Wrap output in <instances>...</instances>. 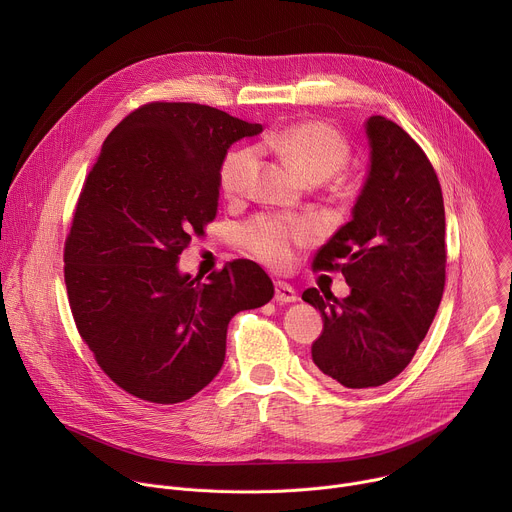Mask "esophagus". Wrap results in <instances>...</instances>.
Returning a JSON list of instances; mask_svg holds the SVG:
<instances>
[{
  "label": "esophagus",
  "instance_id": "esophagus-1",
  "mask_svg": "<svg viewBox=\"0 0 512 512\" xmlns=\"http://www.w3.org/2000/svg\"><path fill=\"white\" fill-rule=\"evenodd\" d=\"M275 300L281 302V304H289V302H296L298 300V294H296V289L291 287L289 283L277 281L275 283Z\"/></svg>",
  "mask_w": 512,
  "mask_h": 512
}]
</instances>
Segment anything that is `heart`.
<instances>
[{"mask_svg":"<svg viewBox=\"0 0 512 512\" xmlns=\"http://www.w3.org/2000/svg\"><path fill=\"white\" fill-rule=\"evenodd\" d=\"M259 152L281 158L308 184H322L336 176L350 158L346 139L326 123L304 121L267 135L257 145ZM257 170V152L241 148L231 152L221 166V190L229 200L245 196ZM312 227L306 221L281 216H257L241 229L243 247L257 259L283 267L291 251L310 239Z\"/></svg>","mask_w":512,"mask_h":512,"instance_id":"1","label":"heart"}]
</instances>
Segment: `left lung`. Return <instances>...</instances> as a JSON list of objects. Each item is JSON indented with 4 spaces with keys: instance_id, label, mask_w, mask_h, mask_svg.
Wrapping results in <instances>:
<instances>
[{
    "instance_id": "obj_1",
    "label": "left lung",
    "mask_w": 512,
    "mask_h": 512,
    "mask_svg": "<svg viewBox=\"0 0 512 512\" xmlns=\"http://www.w3.org/2000/svg\"><path fill=\"white\" fill-rule=\"evenodd\" d=\"M364 133L371 158L352 218L314 259V269L340 267L350 294H302L324 320L312 360L348 389L379 387L405 371L446 283V212L433 166L381 115L367 119Z\"/></svg>"
}]
</instances>
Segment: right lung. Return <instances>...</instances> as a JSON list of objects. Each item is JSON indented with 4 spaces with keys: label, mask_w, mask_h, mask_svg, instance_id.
<instances>
[{
    "label": "right lung",
    "mask_w": 512,
    "mask_h": 512,
    "mask_svg": "<svg viewBox=\"0 0 512 512\" xmlns=\"http://www.w3.org/2000/svg\"><path fill=\"white\" fill-rule=\"evenodd\" d=\"M261 131L206 105H143L109 133L85 182L64 247L70 310L107 377L143 401L202 391L223 369L233 316L273 298L249 259L202 283L178 267L216 216L229 148Z\"/></svg>",
    "instance_id": "right-lung-1"
}]
</instances>
